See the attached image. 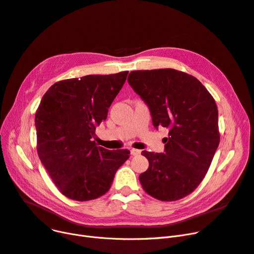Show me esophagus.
<instances>
[{
  "mask_svg": "<svg viewBox=\"0 0 254 254\" xmlns=\"http://www.w3.org/2000/svg\"><path fill=\"white\" fill-rule=\"evenodd\" d=\"M130 152H131L132 156H137L140 154V150H136V149H131Z\"/></svg>",
  "mask_w": 254,
  "mask_h": 254,
  "instance_id": "1",
  "label": "esophagus"
}]
</instances>
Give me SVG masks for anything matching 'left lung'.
<instances>
[{
    "label": "left lung",
    "mask_w": 254,
    "mask_h": 254,
    "mask_svg": "<svg viewBox=\"0 0 254 254\" xmlns=\"http://www.w3.org/2000/svg\"><path fill=\"white\" fill-rule=\"evenodd\" d=\"M128 82L148 105L154 127L168 129L163 153L141 152L149 168L139 182L159 200L183 198L199 185L219 146L216 102L197 78L175 69L132 71Z\"/></svg>",
    "instance_id": "left-lung-1"
}]
</instances>
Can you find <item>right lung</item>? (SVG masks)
Returning <instances> with one entry per match:
<instances>
[{"label": "right lung", "instance_id": "right-lung-1", "mask_svg": "<svg viewBox=\"0 0 254 254\" xmlns=\"http://www.w3.org/2000/svg\"><path fill=\"white\" fill-rule=\"evenodd\" d=\"M128 71L58 81L42 97L35 116L38 156L62 194L87 201L110 190L129 150L97 147L96 126L122 89Z\"/></svg>", "mask_w": 254, "mask_h": 254}]
</instances>
